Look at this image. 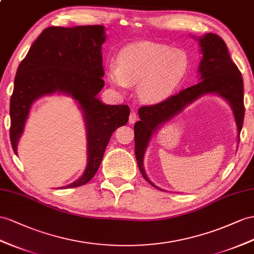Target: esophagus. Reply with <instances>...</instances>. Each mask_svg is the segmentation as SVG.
<instances>
[{
  "instance_id": "esophagus-1",
  "label": "esophagus",
  "mask_w": 254,
  "mask_h": 254,
  "mask_svg": "<svg viewBox=\"0 0 254 254\" xmlns=\"http://www.w3.org/2000/svg\"><path fill=\"white\" fill-rule=\"evenodd\" d=\"M136 121H137V115H136L135 112H132L131 114H129V117H128L129 125H133V123H135Z\"/></svg>"
}]
</instances>
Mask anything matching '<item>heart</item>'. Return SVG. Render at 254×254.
Segmentation results:
<instances>
[{
    "label": "heart",
    "instance_id": "obj_1",
    "mask_svg": "<svg viewBox=\"0 0 254 254\" xmlns=\"http://www.w3.org/2000/svg\"><path fill=\"white\" fill-rule=\"evenodd\" d=\"M189 59L184 51L165 45L139 42L127 45L110 62L107 74L114 86L127 89L138 83L140 101L153 104L165 100L184 81Z\"/></svg>",
    "mask_w": 254,
    "mask_h": 254
}]
</instances>
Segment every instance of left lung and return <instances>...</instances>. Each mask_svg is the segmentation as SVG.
<instances>
[{
	"label": "left lung",
	"instance_id": "left-lung-1",
	"mask_svg": "<svg viewBox=\"0 0 254 254\" xmlns=\"http://www.w3.org/2000/svg\"><path fill=\"white\" fill-rule=\"evenodd\" d=\"M199 45L203 53L198 71L201 81L180 90L178 93L153 105H145L138 109L140 120L135 123V155L138 168L149 184L155 187L146 176L142 160L146 148L162 123L181 112L188 104L192 103L198 96L206 93H217L231 104L237 125L238 140L244 125V80L237 65L231 59L226 44L217 34L208 33L199 38Z\"/></svg>",
	"mask_w": 254,
	"mask_h": 254
}]
</instances>
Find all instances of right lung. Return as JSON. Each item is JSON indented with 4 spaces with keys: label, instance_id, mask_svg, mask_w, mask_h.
Here are the masks:
<instances>
[{
    "label": "right lung",
    "instance_id": "obj_1",
    "mask_svg": "<svg viewBox=\"0 0 254 254\" xmlns=\"http://www.w3.org/2000/svg\"><path fill=\"white\" fill-rule=\"evenodd\" d=\"M103 25H81L45 29L19 64L10 97L11 147L17 154L18 140L23 132L33 102L46 94H70L80 104L88 132V165L82 176L63 188L86 185L94 177L104 152L116 128L128 120L127 105H105L96 95L103 89Z\"/></svg>",
    "mask_w": 254,
    "mask_h": 254
}]
</instances>
